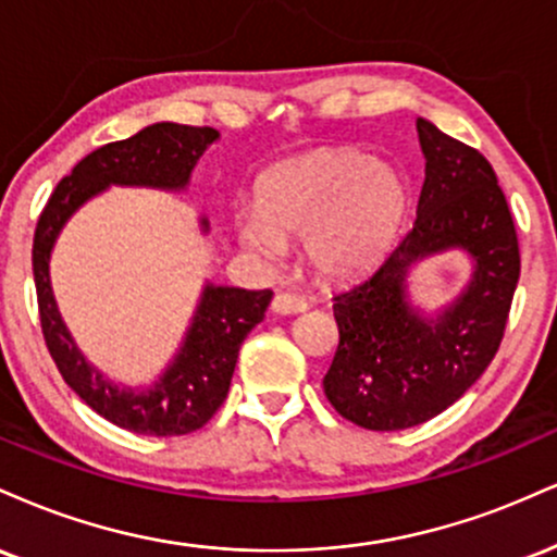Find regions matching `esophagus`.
Masks as SVG:
<instances>
[{
	"label": "esophagus",
	"mask_w": 557,
	"mask_h": 557,
	"mask_svg": "<svg viewBox=\"0 0 557 557\" xmlns=\"http://www.w3.org/2000/svg\"><path fill=\"white\" fill-rule=\"evenodd\" d=\"M273 312H281V315H292V312L307 310V299L299 297L294 292H278L271 302Z\"/></svg>",
	"instance_id": "34e87169"
}]
</instances>
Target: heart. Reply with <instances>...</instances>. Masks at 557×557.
I'll list each match as a JSON object with an SVG mask.
<instances>
[{"label": "heart", "mask_w": 557, "mask_h": 557, "mask_svg": "<svg viewBox=\"0 0 557 557\" xmlns=\"http://www.w3.org/2000/svg\"><path fill=\"white\" fill-rule=\"evenodd\" d=\"M404 182L388 163L357 150H320L271 169L258 185L255 215L239 239L260 255H281L302 239L307 258L329 276L370 265L394 237L404 213Z\"/></svg>", "instance_id": "obj_1"}]
</instances>
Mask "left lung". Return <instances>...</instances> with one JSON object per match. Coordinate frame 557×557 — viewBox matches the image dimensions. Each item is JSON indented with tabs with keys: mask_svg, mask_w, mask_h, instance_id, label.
<instances>
[{
	"mask_svg": "<svg viewBox=\"0 0 557 557\" xmlns=\"http://www.w3.org/2000/svg\"><path fill=\"white\" fill-rule=\"evenodd\" d=\"M417 133L428 161L417 221L375 271L333 294L338 346L325 398L375 433L433 420L472 388L498 355L521 271L513 215L490 161L422 116ZM448 246L473 255L475 276L428 324L408 310L403 278L411 262Z\"/></svg>",
	"mask_w": 557,
	"mask_h": 557,
	"instance_id": "obj_1",
	"label": "left lung"
}]
</instances>
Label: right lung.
<instances>
[{
  "label": "right lung",
  "instance_id": "add662e5",
  "mask_svg": "<svg viewBox=\"0 0 557 557\" xmlns=\"http://www.w3.org/2000/svg\"><path fill=\"white\" fill-rule=\"evenodd\" d=\"M215 137L219 133L213 127L159 122L127 140L96 148L75 163L72 174L59 180L33 234V281L46 349L64 383L96 414L135 435H189L211 422L232 385L239 346L263 320L273 292L206 286L180 357L153 388L135 394L103 381L75 349L51 297L49 252L64 221L90 195L101 193L107 185L185 187L195 161Z\"/></svg>",
  "mask_w": 557,
  "mask_h": 557
}]
</instances>
